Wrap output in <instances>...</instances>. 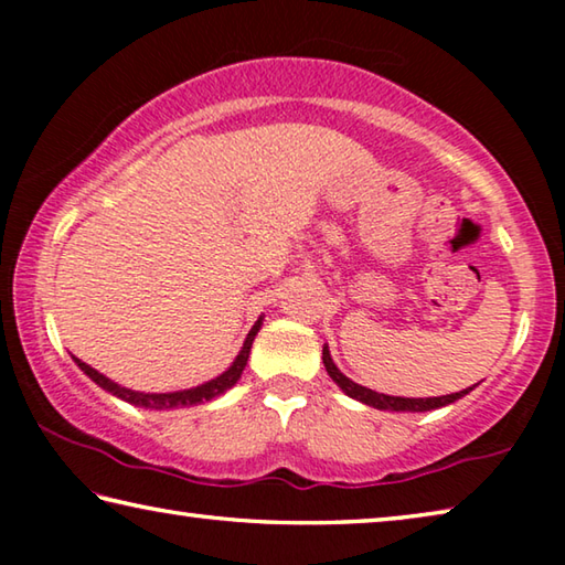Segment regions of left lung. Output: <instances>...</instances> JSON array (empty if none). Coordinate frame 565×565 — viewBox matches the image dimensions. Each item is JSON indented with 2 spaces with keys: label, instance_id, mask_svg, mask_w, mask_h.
<instances>
[{
  "label": "left lung",
  "instance_id": "obj_1",
  "mask_svg": "<svg viewBox=\"0 0 565 565\" xmlns=\"http://www.w3.org/2000/svg\"><path fill=\"white\" fill-rule=\"evenodd\" d=\"M323 366H327L329 376L337 381L341 386V391H347V396L361 401V404L366 406H374V408H384V411H431V408H441L446 404H454L461 396H466L471 388H463L458 391V394H448V396H434V398H404V396H386V394H376V391H371L366 386H359L353 384L351 379H347L337 369V363L331 361V353L329 349L323 347Z\"/></svg>",
  "mask_w": 565,
  "mask_h": 565
}]
</instances>
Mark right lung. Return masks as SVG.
Segmentation results:
<instances>
[{
  "label": "right lung",
  "mask_w": 565,
  "mask_h": 565,
  "mask_svg": "<svg viewBox=\"0 0 565 565\" xmlns=\"http://www.w3.org/2000/svg\"><path fill=\"white\" fill-rule=\"evenodd\" d=\"M262 329V319L254 323V329L248 331V337L244 341V349L238 351L236 361L228 366L222 376H216L212 381H206V384L196 386V388H186V391H174V394H141V391H129L119 384H114L107 376H102L99 371H94L92 366H87L82 359H74L76 366H79L84 374H87L94 384H99L104 391H109V394L119 396L124 401H129L134 406H145V408H181V406H194V404H202V401H212L218 394H224L226 388H232L238 379H242V371L248 361V351H252V343L256 331Z\"/></svg>",
  "instance_id": "add662e5"
}]
</instances>
